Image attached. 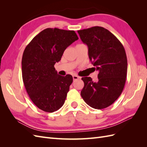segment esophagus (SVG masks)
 I'll list each match as a JSON object with an SVG mask.
<instances>
[{
	"label": "esophagus",
	"instance_id": "1",
	"mask_svg": "<svg viewBox=\"0 0 147 147\" xmlns=\"http://www.w3.org/2000/svg\"><path fill=\"white\" fill-rule=\"evenodd\" d=\"M72 77H73L74 80H78L79 78H80V77L77 76V75H74L73 76H72Z\"/></svg>",
	"mask_w": 147,
	"mask_h": 147
}]
</instances>
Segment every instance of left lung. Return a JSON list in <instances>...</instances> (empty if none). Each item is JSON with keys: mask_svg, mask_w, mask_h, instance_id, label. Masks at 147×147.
<instances>
[{"mask_svg": "<svg viewBox=\"0 0 147 147\" xmlns=\"http://www.w3.org/2000/svg\"><path fill=\"white\" fill-rule=\"evenodd\" d=\"M82 41L88 46V56L99 72L96 82L82 77L84 87L81 96L95 109L112 105L121 95L126 82L127 61L125 50L109 30L99 26L78 30Z\"/></svg>", "mask_w": 147, "mask_h": 147, "instance_id": "1", "label": "left lung"}]
</instances>
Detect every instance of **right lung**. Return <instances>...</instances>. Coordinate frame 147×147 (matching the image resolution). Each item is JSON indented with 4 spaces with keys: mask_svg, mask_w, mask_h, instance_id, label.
Segmentation results:
<instances>
[{
    "mask_svg": "<svg viewBox=\"0 0 147 147\" xmlns=\"http://www.w3.org/2000/svg\"><path fill=\"white\" fill-rule=\"evenodd\" d=\"M78 37L74 30L47 28L34 37L22 57V77L30 99L46 112L59 110L73 82L71 75L57 74L55 64Z\"/></svg>",
    "mask_w": 147,
    "mask_h": 147,
    "instance_id": "right-lung-1",
    "label": "right lung"
}]
</instances>
